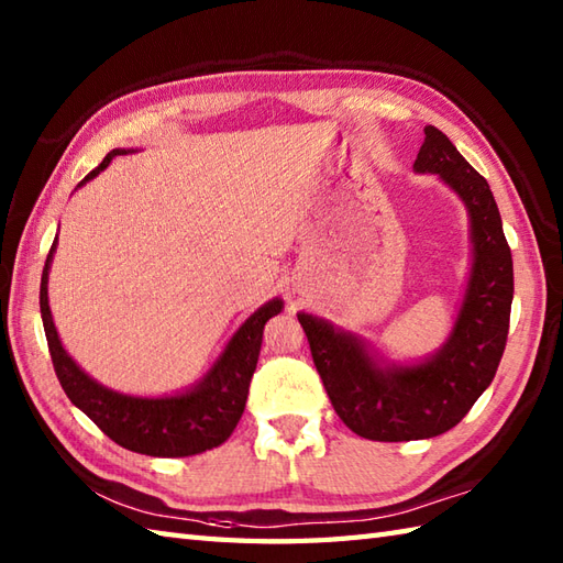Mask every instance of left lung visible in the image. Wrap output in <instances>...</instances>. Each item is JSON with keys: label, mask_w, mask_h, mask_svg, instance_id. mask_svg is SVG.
<instances>
[{"label": "left lung", "mask_w": 563, "mask_h": 563, "mask_svg": "<svg viewBox=\"0 0 563 563\" xmlns=\"http://www.w3.org/2000/svg\"><path fill=\"white\" fill-rule=\"evenodd\" d=\"M413 172L440 176L470 218V278L445 343L423 361L387 363L357 333L297 314L339 418L379 442L435 438L462 421L496 375L512 305V258L486 178L433 125H426Z\"/></svg>", "instance_id": "left-lung-1"}]
</instances>
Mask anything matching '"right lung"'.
Here are the masks:
<instances>
[{
	"instance_id": "add662e5",
	"label": "right lung",
	"mask_w": 563,
	"mask_h": 563,
	"mask_svg": "<svg viewBox=\"0 0 563 563\" xmlns=\"http://www.w3.org/2000/svg\"><path fill=\"white\" fill-rule=\"evenodd\" d=\"M128 152L135 150L118 147L106 154L103 162L84 176L77 188L97 178L118 154ZM57 236L45 258L41 278V317L55 375L69 401L87 413L118 445L150 454V457H190V454L222 445L244 413L249 382L254 377L261 353L263 327L271 317L283 312L280 297H273L266 305H261L234 331L218 361L196 385L176 394H164V397H135V394L106 387L89 373H84L59 341L51 302H47V275H51Z\"/></svg>"
}]
</instances>
